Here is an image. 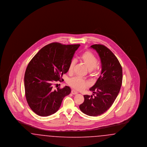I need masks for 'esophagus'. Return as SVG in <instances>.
<instances>
[{
  "label": "esophagus",
  "instance_id": "1",
  "mask_svg": "<svg viewBox=\"0 0 147 147\" xmlns=\"http://www.w3.org/2000/svg\"><path fill=\"white\" fill-rule=\"evenodd\" d=\"M71 94H73V95H76V94H78V92L76 91V90H72L71 91Z\"/></svg>",
  "mask_w": 147,
  "mask_h": 147
}]
</instances>
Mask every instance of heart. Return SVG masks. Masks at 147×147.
Returning a JSON list of instances; mask_svg holds the SVG:
<instances>
[{"label":"heart","mask_w":147,"mask_h":147,"mask_svg":"<svg viewBox=\"0 0 147 147\" xmlns=\"http://www.w3.org/2000/svg\"><path fill=\"white\" fill-rule=\"evenodd\" d=\"M79 59L85 65L90 73H94L98 70V59L92 52L89 51H85L79 57ZM75 64L76 61L72 59L70 61L68 67V71L69 73L73 72ZM68 83L71 87L77 90H82L89 86V84L86 81L79 77L71 78L68 80Z\"/></svg>","instance_id":"obj_1"}]
</instances>
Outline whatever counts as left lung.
Here are the masks:
<instances>
[{"label":"left lung","instance_id":"left-lung-1","mask_svg":"<svg viewBox=\"0 0 147 147\" xmlns=\"http://www.w3.org/2000/svg\"><path fill=\"white\" fill-rule=\"evenodd\" d=\"M101 59L102 70L96 83L90 89L92 95H84V101L79 106L81 111L90 116L106 112L117 98L122 83V68L118 59L104 45L91 46Z\"/></svg>","mask_w":147,"mask_h":147}]
</instances>
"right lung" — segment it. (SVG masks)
<instances>
[{
  "label": "right lung",
  "instance_id": "right-lung-1",
  "mask_svg": "<svg viewBox=\"0 0 147 147\" xmlns=\"http://www.w3.org/2000/svg\"><path fill=\"white\" fill-rule=\"evenodd\" d=\"M80 45L53 42L44 46L28 63L25 73V96L31 109L40 116H48L59 109L63 98L71 92L65 86L55 90L53 83L62 82L76 51Z\"/></svg>",
  "mask_w": 147,
  "mask_h": 147
}]
</instances>
